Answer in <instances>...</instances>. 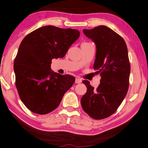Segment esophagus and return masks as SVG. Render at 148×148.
I'll return each instance as SVG.
<instances>
[{"label": "esophagus", "instance_id": "34e87169", "mask_svg": "<svg viewBox=\"0 0 148 148\" xmlns=\"http://www.w3.org/2000/svg\"><path fill=\"white\" fill-rule=\"evenodd\" d=\"M82 82V79L80 78H76L75 79V83H80Z\"/></svg>", "mask_w": 148, "mask_h": 148}]
</instances>
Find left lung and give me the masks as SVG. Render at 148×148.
Listing matches in <instances>:
<instances>
[{"instance_id": "left-lung-1", "label": "left lung", "mask_w": 148, "mask_h": 148, "mask_svg": "<svg viewBox=\"0 0 148 148\" xmlns=\"http://www.w3.org/2000/svg\"><path fill=\"white\" fill-rule=\"evenodd\" d=\"M83 31L96 46L93 69L100 73L101 79L97 89L83 80L87 90L80 102L93 119H104L117 111L128 91L130 72L128 48L124 39L106 26Z\"/></svg>"}]
</instances>
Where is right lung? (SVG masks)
Instances as JSON below:
<instances>
[{"label":"right lung","mask_w":148,"mask_h":148,"mask_svg":"<svg viewBox=\"0 0 148 148\" xmlns=\"http://www.w3.org/2000/svg\"><path fill=\"white\" fill-rule=\"evenodd\" d=\"M80 36L76 29L39 28L20 44L14 60L16 86L22 102L33 113L44 115L58 107L75 78L51 70L52 59L63 58Z\"/></svg>","instance_id":"1"}]
</instances>
